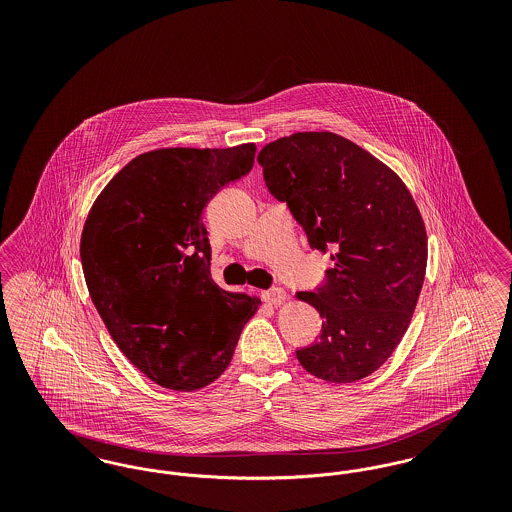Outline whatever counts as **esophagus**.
<instances>
[{
  "label": "esophagus",
  "instance_id": "obj_1",
  "mask_svg": "<svg viewBox=\"0 0 512 512\" xmlns=\"http://www.w3.org/2000/svg\"><path fill=\"white\" fill-rule=\"evenodd\" d=\"M263 299H265V303H268V305L276 307V305H282L288 299V295H286L282 288H274V290L263 292Z\"/></svg>",
  "mask_w": 512,
  "mask_h": 512
}]
</instances>
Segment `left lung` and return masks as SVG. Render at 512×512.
<instances>
[{
	"label": "left lung",
	"instance_id": "1",
	"mask_svg": "<svg viewBox=\"0 0 512 512\" xmlns=\"http://www.w3.org/2000/svg\"><path fill=\"white\" fill-rule=\"evenodd\" d=\"M257 161L309 245L334 251L326 282L297 293L322 317V334L295 355L320 380H363L399 345L424 284L428 236L413 195L388 165L334 132L280 138Z\"/></svg>",
	"mask_w": 512,
	"mask_h": 512
}]
</instances>
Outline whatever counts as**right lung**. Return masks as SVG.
I'll return each instance as SVG.
<instances>
[{
  "instance_id": "right-lung-1",
  "label": "right lung",
  "mask_w": 512,
  "mask_h": 512,
  "mask_svg": "<svg viewBox=\"0 0 512 512\" xmlns=\"http://www.w3.org/2000/svg\"><path fill=\"white\" fill-rule=\"evenodd\" d=\"M255 144L134 157L94 201L80 240L90 297L124 357L155 384L195 391L230 365L259 297L211 278L203 209L251 171Z\"/></svg>"
}]
</instances>
